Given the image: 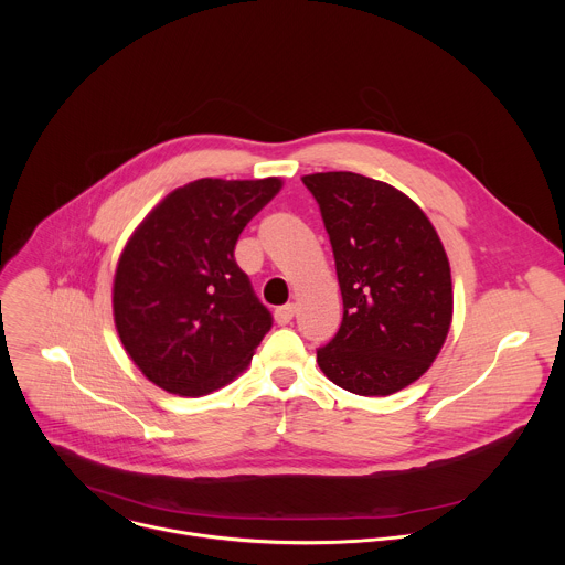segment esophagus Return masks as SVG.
<instances>
[{
  "mask_svg": "<svg viewBox=\"0 0 565 565\" xmlns=\"http://www.w3.org/2000/svg\"><path fill=\"white\" fill-rule=\"evenodd\" d=\"M295 317V306L292 303H286V306H279L277 310H275V321L279 327H286V324H290V319Z\"/></svg>",
  "mask_w": 565,
  "mask_h": 565,
  "instance_id": "1",
  "label": "esophagus"
}]
</instances>
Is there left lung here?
Listing matches in <instances>:
<instances>
[{"mask_svg": "<svg viewBox=\"0 0 565 565\" xmlns=\"http://www.w3.org/2000/svg\"><path fill=\"white\" fill-rule=\"evenodd\" d=\"M329 232L342 327L317 349L324 375L358 395H391L440 353L454 312L451 270L425 212L399 190L353 172L301 179Z\"/></svg>", "mask_w": 565, "mask_h": 565, "instance_id": "left-lung-1", "label": "left lung"}]
</instances>
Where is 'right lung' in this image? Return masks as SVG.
<instances>
[{"instance_id": "right-lung-1", "label": "right lung", "mask_w": 565, "mask_h": 565, "mask_svg": "<svg viewBox=\"0 0 565 565\" xmlns=\"http://www.w3.org/2000/svg\"><path fill=\"white\" fill-rule=\"evenodd\" d=\"M281 179H199L136 227L114 277V321L134 364L177 395H207L244 371L273 327L234 262L238 234Z\"/></svg>"}]
</instances>
